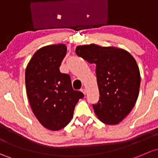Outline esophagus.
Segmentation results:
<instances>
[{
    "label": "esophagus",
    "mask_w": 158,
    "mask_h": 158,
    "mask_svg": "<svg viewBox=\"0 0 158 158\" xmlns=\"http://www.w3.org/2000/svg\"><path fill=\"white\" fill-rule=\"evenodd\" d=\"M81 92L83 93V94H84V95H85L86 93H87V91H86V89H84V88H82V89H81Z\"/></svg>",
    "instance_id": "34e87169"
}]
</instances>
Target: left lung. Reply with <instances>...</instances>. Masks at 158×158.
Returning a JSON list of instances; mask_svg holds the SVG:
<instances>
[{"label": "left lung", "instance_id": "obj_1", "mask_svg": "<svg viewBox=\"0 0 158 158\" xmlns=\"http://www.w3.org/2000/svg\"><path fill=\"white\" fill-rule=\"evenodd\" d=\"M75 52L96 64L100 100L93 105L102 123L118 124L134 107L139 94L141 76L135 59L127 51L95 44L77 46Z\"/></svg>", "mask_w": 158, "mask_h": 158}]
</instances>
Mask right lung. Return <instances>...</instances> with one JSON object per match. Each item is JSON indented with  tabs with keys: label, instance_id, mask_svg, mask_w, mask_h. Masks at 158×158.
I'll return each instance as SVG.
<instances>
[{
	"label": "right lung",
	"instance_id": "add662e5",
	"mask_svg": "<svg viewBox=\"0 0 158 158\" xmlns=\"http://www.w3.org/2000/svg\"><path fill=\"white\" fill-rule=\"evenodd\" d=\"M66 52L64 44L44 46L35 52L26 68V88L31 108L40 123L52 131L67 126L76 104L84 96L73 89L68 74L60 72Z\"/></svg>",
	"mask_w": 158,
	"mask_h": 158
}]
</instances>
